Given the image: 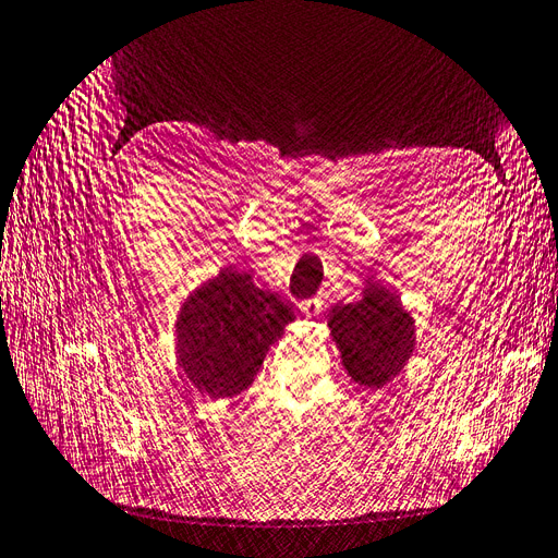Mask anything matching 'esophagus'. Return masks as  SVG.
Returning <instances> with one entry per match:
<instances>
[{
  "instance_id": "esophagus-1",
  "label": "esophagus",
  "mask_w": 558,
  "mask_h": 558,
  "mask_svg": "<svg viewBox=\"0 0 558 558\" xmlns=\"http://www.w3.org/2000/svg\"><path fill=\"white\" fill-rule=\"evenodd\" d=\"M299 308H301V313H304L306 317H315L317 313H320V301H317V299H306V301H301Z\"/></svg>"
}]
</instances>
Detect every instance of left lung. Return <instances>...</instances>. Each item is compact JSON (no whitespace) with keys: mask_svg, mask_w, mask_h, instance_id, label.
Masks as SVG:
<instances>
[{"mask_svg":"<svg viewBox=\"0 0 558 558\" xmlns=\"http://www.w3.org/2000/svg\"><path fill=\"white\" fill-rule=\"evenodd\" d=\"M329 327L350 378L367 388L390 384L416 343L411 315L380 284H369L355 304L333 308Z\"/></svg>","mask_w":558,"mask_h":558,"instance_id":"1","label":"left lung"}]
</instances>
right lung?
Returning <instances> with one entry per match:
<instances>
[{
    "mask_svg": "<svg viewBox=\"0 0 558 558\" xmlns=\"http://www.w3.org/2000/svg\"><path fill=\"white\" fill-rule=\"evenodd\" d=\"M294 320L278 294L254 288L247 274L221 270L191 294L178 317L180 364L201 392L233 397L247 390L262 362Z\"/></svg>",
    "mask_w": 558,
    "mask_h": 558,
    "instance_id": "obj_1",
    "label": "right lung"
}]
</instances>
